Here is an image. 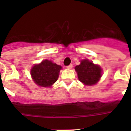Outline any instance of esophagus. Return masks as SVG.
I'll list each match as a JSON object with an SVG mask.
<instances>
[{
	"label": "esophagus",
	"instance_id": "34e87169",
	"mask_svg": "<svg viewBox=\"0 0 131 131\" xmlns=\"http://www.w3.org/2000/svg\"><path fill=\"white\" fill-rule=\"evenodd\" d=\"M72 67H73V65L72 64H69V65L67 67V69H71Z\"/></svg>",
	"mask_w": 131,
	"mask_h": 131
}]
</instances>
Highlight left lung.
<instances>
[{"label": "left lung", "mask_w": 131, "mask_h": 131, "mask_svg": "<svg viewBox=\"0 0 131 131\" xmlns=\"http://www.w3.org/2000/svg\"><path fill=\"white\" fill-rule=\"evenodd\" d=\"M75 69L79 80L87 86L96 84L102 76V69L100 66L94 64L88 59L82 60L80 65L76 66Z\"/></svg>", "instance_id": "8db88e82"}]
</instances>
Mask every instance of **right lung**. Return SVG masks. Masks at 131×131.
I'll return each mask as SVG.
<instances>
[{
	"instance_id": "add662e5",
	"label": "right lung",
	"mask_w": 131,
	"mask_h": 131,
	"mask_svg": "<svg viewBox=\"0 0 131 131\" xmlns=\"http://www.w3.org/2000/svg\"><path fill=\"white\" fill-rule=\"evenodd\" d=\"M62 67L51 60H45L35 64L30 70L32 78L37 85L42 87H51L57 81Z\"/></svg>"
}]
</instances>
